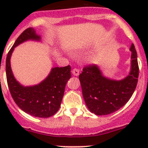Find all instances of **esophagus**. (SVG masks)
<instances>
[{
    "label": "esophagus",
    "mask_w": 148,
    "mask_h": 148,
    "mask_svg": "<svg viewBox=\"0 0 148 148\" xmlns=\"http://www.w3.org/2000/svg\"><path fill=\"white\" fill-rule=\"evenodd\" d=\"M73 74L74 75H75V76H78L79 75V70L77 69V68H74L73 70Z\"/></svg>",
    "instance_id": "esophagus-1"
}]
</instances>
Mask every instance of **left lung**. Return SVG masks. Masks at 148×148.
Listing matches in <instances>:
<instances>
[{
	"instance_id": "1",
	"label": "left lung",
	"mask_w": 148,
	"mask_h": 148,
	"mask_svg": "<svg viewBox=\"0 0 148 148\" xmlns=\"http://www.w3.org/2000/svg\"><path fill=\"white\" fill-rule=\"evenodd\" d=\"M131 70L129 75L119 81L103 76L99 66L90 64L79 75L82 94L87 108L97 116L113 113L130 100L136 87L138 65L135 47L132 44Z\"/></svg>"
}]
</instances>
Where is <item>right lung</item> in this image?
<instances>
[{
    "instance_id": "right-lung-1",
    "label": "right lung",
    "mask_w": 148,
    "mask_h": 148,
    "mask_svg": "<svg viewBox=\"0 0 148 148\" xmlns=\"http://www.w3.org/2000/svg\"><path fill=\"white\" fill-rule=\"evenodd\" d=\"M27 40H40V37L32 27L19 35L8 53L6 73L8 87L13 100L23 111L35 117L48 118L57 113L61 106L65 86L71 78V66L54 67L49 75L39 84L23 87L15 78L10 66V58L15 47Z\"/></svg>"
}]
</instances>
